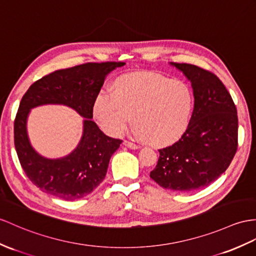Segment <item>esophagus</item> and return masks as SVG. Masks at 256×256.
Segmentation results:
<instances>
[{"mask_svg": "<svg viewBox=\"0 0 256 256\" xmlns=\"http://www.w3.org/2000/svg\"><path fill=\"white\" fill-rule=\"evenodd\" d=\"M124 144L126 146H128V148H140L138 144H136V143H134L132 141H128V140H124Z\"/></svg>", "mask_w": 256, "mask_h": 256, "instance_id": "obj_1", "label": "esophagus"}]
</instances>
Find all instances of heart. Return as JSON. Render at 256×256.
<instances>
[{
	"label": "heart",
	"mask_w": 256,
	"mask_h": 256,
	"mask_svg": "<svg viewBox=\"0 0 256 256\" xmlns=\"http://www.w3.org/2000/svg\"><path fill=\"white\" fill-rule=\"evenodd\" d=\"M193 106V92L184 81L141 72L122 77L116 91H100L93 114L104 132L112 136L122 134L134 115L140 136L154 146H167L186 132Z\"/></svg>",
	"instance_id": "1"
}]
</instances>
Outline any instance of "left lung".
<instances>
[{
    "label": "left lung",
    "mask_w": 256,
    "mask_h": 256,
    "mask_svg": "<svg viewBox=\"0 0 256 256\" xmlns=\"http://www.w3.org/2000/svg\"><path fill=\"white\" fill-rule=\"evenodd\" d=\"M172 65L191 81L194 108L182 138L158 150L150 177L165 189L194 191L210 184L232 163L238 148V114L232 96L214 72L186 63Z\"/></svg>",
    "instance_id": "1"
}]
</instances>
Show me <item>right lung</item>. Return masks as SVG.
I'll return each instance as SVG.
<instances>
[{
	"label": "right lung",
	"instance_id": "add662e5",
	"mask_svg": "<svg viewBox=\"0 0 256 256\" xmlns=\"http://www.w3.org/2000/svg\"><path fill=\"white\" fill-rule=\"evenodd\" d=\"M122 62L86 63L55 70L30 86L14 122V143L18 160L30 182L65 201L88 196L103 182L110 156L122 142L104 134L93 117V103L105 76ZM43 104H64L83 116L84 134L78 146L66 158L48 160L30 146L26 122L31 108Z\"/></svg>",
	"mask_w": 256,
	"mask_h": 256
}]
</instances>
